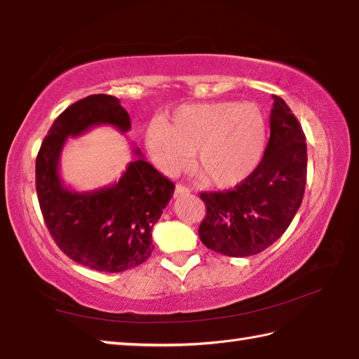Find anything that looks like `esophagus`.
Segmentation results:
<instances>
[{"label":"esophagus","instance_id":"obj_1","mask_svg":"<svg viewBox=\"0 0 359 359\" xmlns=\"http://www.w3.org/2000/svg\"><path fill=\"white\" fill-rule=\"evenodd\" d=\"M190 194V189L182 186V184H177V187H175V196H181V195H187Z\"/></svg>","mask_w":359,"mask_h":359}]
</instances>
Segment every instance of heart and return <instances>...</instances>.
<instances>
[{"instance_id": "heart-1", "label": "heart", "mask_w": 359, "mask_h": 359, "mask_svg": "<svg viewBox=\"0 0 359 359\" xmlns=\"http://www.w3.org/2000/svg\"><path fill=\"white\" fill-rule=\"evenodd\" d=\"M268 126L252 102H206L181 105L169 121L155 119L145 145L165 173L182 169L194 151V167L208 184L232 187L257 169L266 149Z\"/></svg>"}]
</instances>
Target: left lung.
I'll return each instance as SVG.
<instances>
[{"mask_svg": "<svg viewBox=\"0 0 359 359\" xmlns=\"http://www.w3.org/2000/svg\"><path fill=\"white\" fill-rule=\"evenodd\" d=\"M269 141L245 181L224 192H203L206 217L200 238L229 257L259 254L282 237L301 208L306 182V142L301 123L279 96H273Z\"/></svg>", "mask_w": 359, "mask_h": 359, "instance_id": "left-lung-1", "label": "left lung"}]
</instances>
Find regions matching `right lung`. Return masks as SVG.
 <instances>
[{
  "instance_id": "add662e5",
  "label": "right lung",
  "mask_w": 359,
  "mask_h": 359,
  "mask_svg": "<svg viewBox=\"0 0 359 359\" xmlns=\"http://www.w3.org/2000/svg\"><path fill=\"white\" fill-rule=\"evenodd\" d=\"M97 126L130 130V114L118 97L93 94L58 116L36 155L35 189L48 231L69 259L96 271L121 273L150 257L151 229L175 184L135 149L137 158L114 184L90 192L65 186L58 173L65 142Z\"/></svg>"
}]
</instances>
